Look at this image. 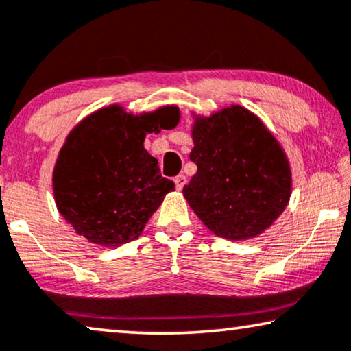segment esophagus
Wrapping results in <instances>:
<instances>
[{
    "label": "esophagus",
    "instance_id": "esophagus-1",
    "mask_svg": "<svg viewBox=\"0 0 351 351\" xmlns=\"http://www.w3.org/2000/svg\"><path fill=\"white\" fill-rule=\"evenodd\" d=\"M174 184H176V188H177V190H182V188H184V186H185V184H186V177H185L184 174L177 176L176 179H174Z\"/></svg>",
    "mask_w": 351,
    "mask_h": 351
}]
</instances>
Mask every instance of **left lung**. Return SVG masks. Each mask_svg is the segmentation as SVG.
Instances as JSON below:
<instances>
[{
  "label": "left lung",
  "instance_id": "1",
  "mask_svg": "<svg viewBox=\"0 0 351 351\" xmlns=\"http://www.w3.org/2000/svg\"><path fill=\"white\" fill-rule=\"evenodd\" d=\"M190 160L197 172L184 186L193 212L213 234L247 241L267 230L289 202L285 150L250 110L231 104L195 115Z\"/></svg>",
  "mask_w": 351,
  "mask_h": 351
}]
</instances>
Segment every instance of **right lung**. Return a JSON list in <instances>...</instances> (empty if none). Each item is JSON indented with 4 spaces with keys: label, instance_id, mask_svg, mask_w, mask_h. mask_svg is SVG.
<instances>
[{
    "label": "right lung",
    "instance_id": "right-lung-1",
    "mask_svg": "<svg viewBox=\"0 0 351 351\" xmlns=\"http://www.w3.org/2000/svg\"><path fill=\"white\" fill-rule=\"evenodd\" d=\"M176 106L131 114L119 104L74 126L53 167L55 204L79 236L103 247L138 239L174 182L160 174L145 136L179 123Z\"/></svg>",
    "mask_w": 351,
    "mask_h": 351
}]
</instances>
